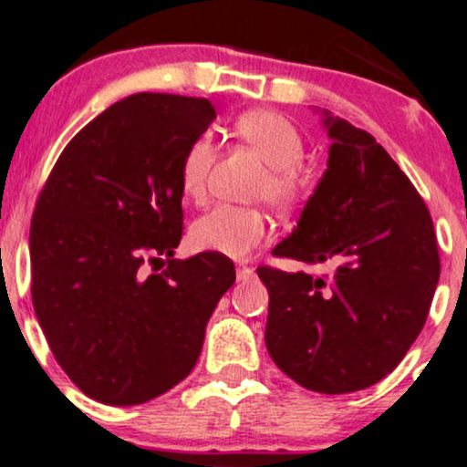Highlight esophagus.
Wrapping results in <instances>:
<instances>
[{
  "label": "esophagus",
  "mask_w": 467,
  "mask_h": 467,
  "mask_svg": "<svg viewBox=\"0 0 467 467\" xmlns=\"http://www.w3.org/2000/svg\"><path fill=\"white\" fill-rule=\"evenodd\" d=\"M254 276V270L248 265H237V281H250Z\"/></svg>",
  "instance_id": "1"
}]
</instances>
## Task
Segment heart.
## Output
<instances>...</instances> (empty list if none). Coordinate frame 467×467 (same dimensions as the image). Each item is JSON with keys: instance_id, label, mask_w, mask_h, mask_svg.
Listing matches in <instances>:
<instances>
[{"instance_id": "b5f03b06", "label": "heart", "mask_w": 467, "mask_h": 467, "mask_svg": "<svg viewBox=\"0 0 467 467\" xmlns=\"http://www.w3.org/2000/svg\"><path fill=\"white\" fill-rule=\"evenodd\" d=\"M233 138L267 164L256 180L254 197L265 200L276 211H292L303 200L305 142L301 131L285 116L270 109H252L233 122ZM215 144L208 138H195L180 160V184L189 200L200 202L208 191ZM270 237V219L261 208L217 203L195 219L191 226V244L197 250L244 259Z\"/></svg>"}]
</instances>
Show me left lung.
Returning <instances> with one entry per match:
<instances>
[{
    "mask_svg": "<svg viewBox=\"0 0 467 467\" xmlns=\"http://www.w3.org/2000/svg\"><path fill=\"white\" fill-rule=\"evenodd\" d=\"M327 171L298 226L272 254L334 264L312 276L261 265L270 292L265 347L316 393L362 390L393 371L420 336L439 281L431 213L371 133L325 118Z\"/></svg>",
    "mask_w": 467,
    "mask_h": 467,
    "instance_id": "1",
    "label": "left lung"
}]
</instances>
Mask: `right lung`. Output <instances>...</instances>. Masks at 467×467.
Returning a JSON list of instances; mask_svg holds the SVG:
<instances>
[{"label":"right lung","mask_w":467,"mask_h":467,"mask_svg":"<svg viewBox=\"0 0 467 467\" xmlns=\"http://www.w3.org/2000/svg\"><path fill=\"white\" fill-rule=\"evenodd\" d=\"M213 120L206 99L127 96L67 142L39 192L32 305L57 362L96 401L144 404L182 382L233 287L228 256L173 259L180 160Z\"/></svg>","instance_id":"right-lung-1"}]
</instances>
